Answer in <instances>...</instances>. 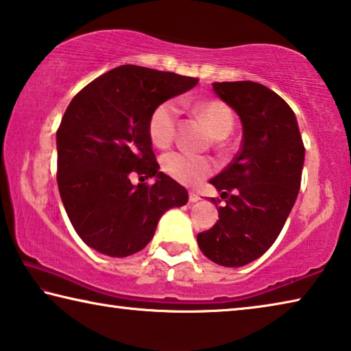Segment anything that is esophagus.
<instances>
[{
    "label": "esophagus",
    "instance_id": "34e87169",
    "mask_svg": "<svg viewBox=\"0 0 351 351\" xmlns=\"http://www.w3.org/2000/svg\"><path fill=\"white\" fill-rule=\"evenodd\" d=\"M188 199H189V202L191 204H194V202H197V200H200V197H199V194L197 193H189V196H188Z\"/></svg>",
    "mask_w": 351,
    "mask_h": 351
}]
</instances>
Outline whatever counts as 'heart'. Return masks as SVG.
Masks as SVG:
<instances>
[{
  "label": "heart",
  "instance_id": "b5f03b06",
  "mask_svg": "<svg viewBox=\"0 0 351 351\" xmlns=\"http://www.w3.org/2000/svg\"><path fill=\"white\" fill-rule=\"evenodd\" d=\"M193 112L202 118L216 138L228 135L233 129L232 110L222 101L210 99L193 106ZM177 121H179V106L174 101H165L154 108L149 118L147 130L155 146H169L176 136ZM165 174L172 180L185 186H196L215 169L208 158L200 155L179 151L166 154L162 160Z\"/></svg>",
  "mask_w": 351,
  "mask_h": 351
}]
</instances>
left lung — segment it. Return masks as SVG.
<instances>
[{
    "instance_id": "obj_1",
    "label": "left lung",
    "mask_w": 351,
    "mask_h": 351,
    "mask_svg": "<svg viewBox=\"0 0 351 351\" xmlns=\"http://www.w3.org/2000/svg\"><path fill=\"white\" fill-rule=\"evenodd\" d=\"M213 90L238 113L243 141L233 162L210 180L221 197L232 194L197 244L216 264L241 267L278 238L300 189L305 146L294 112L272 90L252 80L215 82Z\"/></svg>"
}]
</instances>
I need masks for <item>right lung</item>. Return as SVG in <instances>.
Masks as SVG:
<instances>
[{"mask_svg":"<svg viewBox=\"0 0 351 351\" xmlns=\"http://www.w3.org/2000/svg\"><path fill=\"white\" fill-rule=\"evenodd\" d=\"M197 82L123 65L73 97L57 130V185L74 230L91 249L134 255L166 211L188 202L186 189L160 172L147 124L155 107ZM132 173L156 182L134 186Z\"/></svg>","mask_w":351,"mask_h":351,"instance_id":"obj_1","label":"right lung"}]
</instances>
